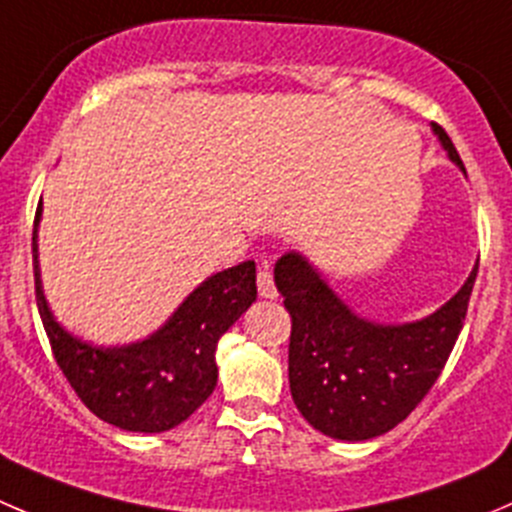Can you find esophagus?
I'll use <instances>...</instances> for the list:
<instances>
[{"instance_id": "34e87169", "label": "esophagus", "mask_w": 512, "mask_h": 512, "mask_svg": "<svg viewBox=\"0 0 512 512\" xmlns=\"http://www.w3.org/2000/svg\"><path fill=\"white\" fill-rule=\"evenodd\" d=\"M257 292H260V297H265V300H275L277 297L275 280H272V272L267 265L260 267V272H257Z\"/></svg>"}]
</instances>
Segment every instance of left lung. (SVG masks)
I'll list each match as a JSON object with an SVG mask.
<instances>
[{
  "label": "left lung",
  "instance_id": "1",
  "mask_svg": "<svg viewBox=\"0 0 512 512\" xmlns=\"http://www.w3.org/2000/svg\"><path fill=\"white\" fill-rule=\"evenodd\" d=\"M450 162L463 160L433 124ZM478 262L465 285L428 317L382 325L357 315L300 252L275 265V285L292 317L290 393L302 418L347 443L377 438L403 423L443 372L463 330Z\"/></svg>",
  "mask_w": 512,
  "mask_h": 512
}]
</instances>
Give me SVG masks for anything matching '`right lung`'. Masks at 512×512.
Listing matches in <instances>:
<instances>
[{"instance_id":"right-lung-1","label":"right lung","mask_w":512,"mask_h":512,"mask_svg":"<svg viewBox=\"0 0 512 512\" xmlns=\"http://www.w3.org/2000/svg\"><path fill=\"white\" fill-rule=\"evenodd\" d=\"M34 217V290L54 360L84 405L104 423L130 433H165L185 423L217 385L220 337L255 302V262L247 260L207 277L182 300L170 320L130 345H92L54 320L39 277Z\"/></svg>"}]
</instances>
